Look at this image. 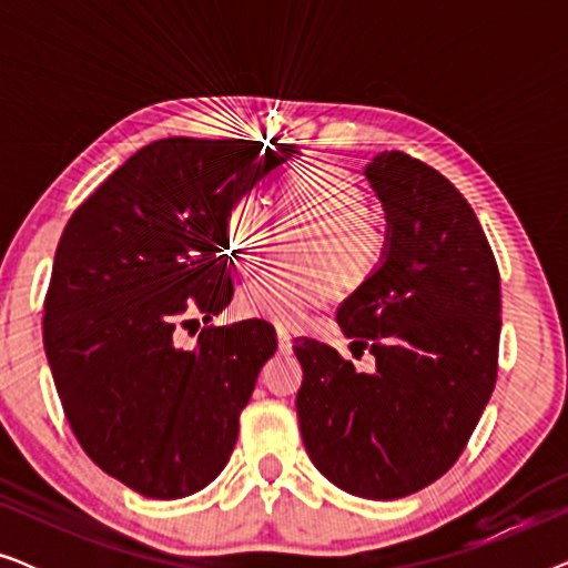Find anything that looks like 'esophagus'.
Masks as SVG:
<instances>
[{
	"label": "esophagus",
	"instance_id": "1",
	"mask_svg": "<svg viewBox=\"0 0 568 568\" xmlns=\"http://www.w3.org/2000/svg\"><path fill=\"white\" fill-rule=\"evenodd\" d=\"M276 341H278V354H292V336L284 328L276 331Z\"/></svg>",
	"mask_w": 568,
	"mask_h": 568
}]
</instances>
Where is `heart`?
Here are the masks:
<instances>
[{
    "instance_id": "b5f03b06",
    "label": "heart",
    "mask_w": 568,
    "mask_h": 568,
    "mask_svg": "<svg viewBox=\"0 0 568 568\" xmlns=\"http://www.w3.org/2000/svg\"><path fill=\"white\" fill-rule=\"evenodd\" d=\"M282 220L310 227L294 263L302 268L261 271L237 292L245 317L294 328L325 305L336 292H354L383 266L390 232L377 214L367 212L369 196L352 175L338 168L294 173L278 191ZM274 237V214L258 193H243L224 216V245L237 268L261 263Z\"/></svg>"
}]
</instances>
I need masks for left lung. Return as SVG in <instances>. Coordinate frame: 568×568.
Wrapping results in <instances>:
<instances>
[{
	"mask_svg": "<svg viewBox=\"0 0 568 568\" xmlns=\"http://www.w3.org/2000/svg\"><path fill=\"white\" fill-rule=\"evenodd\" d=\"M367 178L390 245L336 317L354 348L375 354V369L300 338L297 416L310 460L333 486L387 501L434 484L468 447L499 372L501 278L476 212L439 170L393 150Z\"/></svg>",
	"mask_w": 568,
	"mask_h": 568,
	"instance_id": "left-lung-1",
	"label": "left lung"
}]
</instances>
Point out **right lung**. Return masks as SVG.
Returning a JSON list of instances; mask_svg holds the SVG:
<instances>
[{
  "label": "right lung",
  "mask_w": 568,
  "mask_h": 568,
  "mask_svg": "<svg viewBox=\"0 0 568 568\" xmlns=\"http://www.w3.org/2000/svg\"><path fill=\"white\" fill-rule=\"evenodd\" d=\"M297 152L251 139L152 142L74 209L43 300V348L77 442L146 499H183L227 465L274 325H204L235 284L224 216ZM196 336V333H191Z\"/></svg>",
  "instance_id": "1"
}]
</instances>
